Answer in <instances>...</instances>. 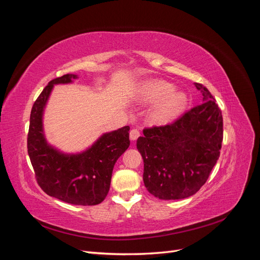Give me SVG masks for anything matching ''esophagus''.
I'll list each match as a JSON object with an SVG mask.
<instances>
[{
    "label": "esophagus",
    "mask_w": 260,
    "mask_h": 260,
    "mask_svg": "<svg viewBox=\"0 0 260 260\" xmlns=\"http://www.w3.org/2000/svg\"><path fill=\"white\" fill-rule=\"evenodd\" d=\"M140 137V131L138 129H132L130 131V140L136 141Z\"/></svg>",
    "instance_id": "obj_1"
}]
</instances>
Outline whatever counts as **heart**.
<instances>
[{"label": "heart", "instance_id": "1", "mask_svg": "<svg viewBox=\"0 0 260 260\" xmlns=\"http://www.w3.org/2000/svg\"><path fill=\"white\" fill-rule=\"evenodd\" d=\"M139 102L144 104H154L148 113V121L156 125L171 122L182 113L188 102L187 94L164 80L146 82L137 95Z\"/></svg>", "mask_w": 260, "mask_h": 260}]
</instances>
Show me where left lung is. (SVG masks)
Segmentation results:
<instances>
[{"mask_svg": "<svg viewBox=\"0 0 260 260\" xmlns=\"http://www.w3.org/2000/svg\"><path fill=\"white\" fill-rule=\"evenodd\" d=\"M203 103L164 127L143 130L137 148L147 191L159 200L190 198L205 184L221 149L223 123L214 96L194 83Z\"/></svg>", "mask_w": 260, "mask_h": 260, "instance_id": "obj_1", "label": "left lung"}]
</instances>
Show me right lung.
<instances>
[{
    "instance_id": "1",
    "label": "right lung",
    "mask_w": 260,
    "mask_h": 260,
    "mask_svg": "<svg viewBox=\"0 0 260 260\" xmlns=\"http://www.w3.org/2000/svg\"><path fill=\"white\" fill-rule=\"evenodd\" d=\"M78 75L67 74L49 82L30 114L28 154L42 190L73 205L93 206L106 198L117 159L130 145L129 125L105 132L81 152L66 153L46 140L43 116L54 85L70 84Z\"/></svg>"
}]
</instances>
